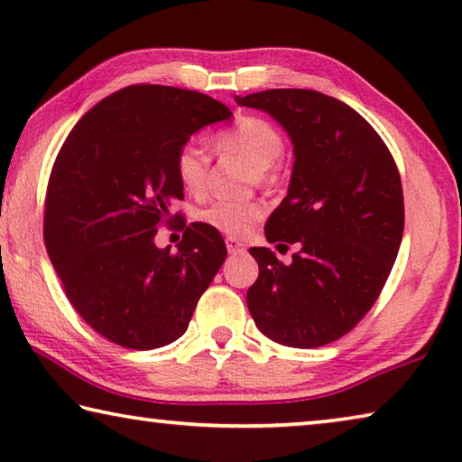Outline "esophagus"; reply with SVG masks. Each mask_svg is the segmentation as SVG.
Returning <instances> with one entry per match:
<instances>
[{
  "label": "esophagus",
  "mask_w": 462,
  "mask_h": 462,
  "mask_svg": "<svg viewBox=\"0 0 462 462\" xmlns=\"http://www.w3.org/2000/svg\"><path fill=\"white\" fill-rule=\"evenodd\" d=\"M226 252L229 254H244L245 252V244L244 241H239L236 237H226Z\"/></svg>",
  "instance_id": "esophagus-1"
}]
</instances>
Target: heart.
<instances>
[{
	"label": "heart",
	"instance_id": "1",
	"mask_svg": "<svg viewBox=\"0 0 462 462\" xmlns=\"http://www.w3.org/2000/svg\"><path fill=\"white\" fill-rule=\"evenodd\" d=\"M218 153H239L254 163V178L268 181L274 178L276 162L284 153V137L268 120L249 116L237 126L226 128L215 137ZM176 178L181 188L192 196H204L210 180V155L208 151L194 141L184 143L178 149L173 162ZM266 215V204L262 200H231L221 199L210 202L200 210V223L229 237H244L254 229V225Z\"/></svg>",
	"mask_w": 462,
	"mask_h": 462
}]
</instances>
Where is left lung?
Returning a JSON list of instances; mask_svg holds the SVG:
<instances>
[{
	"mask_svg": "<svg viewBox=\"0 0 462 462\" xmlns=\"http://www.w3.org/2000/svg\"><path fill=\"white\" fill-rule=\"evenodd\" d=\"M236 102L270 115L292 143L289 192L266 221L270 244H297L292 262L252 247L260 266L247 309L263 336L319 347L374 305L403 237L397 165L350 106L313 89H266Z\"/></svg>",
	"mask_w": 462,
	"mask_h": 462,
	"instance_id": "1",
	"label": "left lung"
}]
</instances>
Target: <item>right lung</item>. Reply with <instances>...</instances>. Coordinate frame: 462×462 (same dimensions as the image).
Wrapping results in <instances>:
<instances>
[{
	"label": "right lung",
	"instance_id": "add662e5",
	"mask_svg": "<svg viewBox=\"0 0 462 462\" xmlns=\"http://www.w3.org/2000/svg\"><path fill=\"white\" fill-rule=\"evenodd\" d=\"M233 115L213 97L170 86H131L73 126L52 165L44 244L83 321L131 350L184 334L226 258L221 233L186 226L178 252L157 247L184 188L173 162L200 128Z\"/></svg>",
	"mask_w": 462,
	"mask_h": 462
}]
</instances>
